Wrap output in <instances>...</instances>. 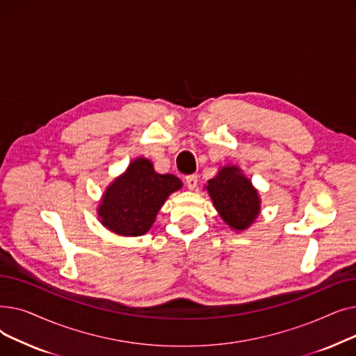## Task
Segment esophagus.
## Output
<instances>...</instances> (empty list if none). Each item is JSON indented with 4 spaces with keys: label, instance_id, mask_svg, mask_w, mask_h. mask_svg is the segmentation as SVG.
<instances>
[{
    "label": "esophagus",
    "instance_id": "1",
    "mask_svg": "<svg viewBox=\"0 0 356 356\" xmlns=\"http://www.w3.org/2000/svg\"><path fill=\"white\" fill-rule=\"evenodd\" d=\"M186 184H188V188L189 189H195L196 186H197V176L196 175H189V176H186Z\"/></svg>",
    "mask_w": 356,
    "mask_h": 356
}]
</instances>
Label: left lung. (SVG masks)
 Listing matches in <instances>:
<instances>
[{
  "mask_svg": "<svg viewBox=\"0 0 356 356\" xmlns=\"http://www.w3.org/2000/svg\"><path fill=\"white\" fill-rule=\"evenodd\" d=\"M207 189L222 219L236 231L248 228L259 213V197L236 167H223Z\"/></svg>",
  "mask_w": 356,
  "mask_h": 356,
  "instance_id": "left-lung-1",
  "label": "left lung"
}]
</instances>
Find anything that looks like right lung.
<instances>
[{
    "instance_id": "add662e5",
    "label": "right lung",
    "mask_w": 356,
    "mask_h": 356,
    "mask_svg": "<svg viewBox=\"0 0 356 356\" xmlns=\"http://www.w3.org/2000/svg\"><path fill=\"white\" fill-rule=\"evenodd\" d=\"M180 188L177 177L157 175L147 159H137L109 186L98 215L112 232L138 236L152 228L164 200Z\"/></svg>"
}]
</instances>
